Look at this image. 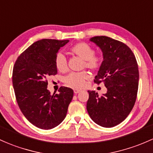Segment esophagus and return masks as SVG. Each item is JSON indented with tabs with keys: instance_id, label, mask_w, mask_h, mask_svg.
<instances>
[{
	"instance_id": "obj_1",
	"label": "esophagus",
	"mask_w": 153,
	"mask_h": 153,
	"mask_svg": "<svg viewBox=\"0 0 153 153\" xmlns=\"http://www.w3.org/2000/svg\"><path fill=\"white\" fill-rule=\"evenodd\" d=\"M79 92H80V90H79V89H74V93H75V94H78Z\"/></svg>"
}]
</instances>
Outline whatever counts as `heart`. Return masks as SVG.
Instances as JSON below:
<instances>
[{"label": "heart", "instance_id": "1", "mask_svg": "<svg viewBox=\"0 0 153 153\" xmlns=\"http://www.w3.org/2000/svg\"><path fill=\"white\" fill-rule=\"evenodd\" d=\"M70 51L78 55L84 60L83 67L92 70H97L102 67L104 58L101 55H95L94 49L86 43H78L70 48ZM54 65L59 73H64L68 71V64L65 55L62 53L56 54L54 59ZM89 78V74L83 71L80 73H72L65 77V83L68 86L74 88H82L85 82Z\"/></svg>", "mask_w": 153, "mask_h": 153}]
</instances>
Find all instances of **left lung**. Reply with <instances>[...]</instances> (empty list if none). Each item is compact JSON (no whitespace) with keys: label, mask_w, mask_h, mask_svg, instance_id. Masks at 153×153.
Segmentation results:
<instances>
[{"label":"left lung","mask_w":153,"mask_h":153,"mask_svg":"<svg viewBox=\"0 0 153 153\" xmlns=\"http://www.w3.org/2000/svg\"><path fill=\"white\" fill-rule=\"evenodd\" d=\"M90 41L100 47L104 58L94 83L103 82L107 91L99 96L88 91L87 111L96 123L111 128L123 121L133 109L138 91V65L131 48L122 42L107 36L93 37Z\"/></svg>","instance_id":"obj_1"}]
</instances>
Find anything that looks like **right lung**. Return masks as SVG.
Returning a JSON list of instances; mask_svg holds the SVG:
<instances>
[{"label": "right lung", "mask_w": 153, "mask_h": 153, "mask_svg": "<svg viewBox=\"0 0 153 153\" xmlns=\"http://www.w3.org/2000/svg\"><path fill=\"white\" fill-rule=\"evenodd\" d=\"M69 40L42 39L35 42L15 62L12 83L19 109L28 120L41 129L57 126L65 118L73 90L61 86L51 95L46 78L55 75L54 59Z\"/></svg>", "instance_id": "right-lung-1"}]
</instances>
